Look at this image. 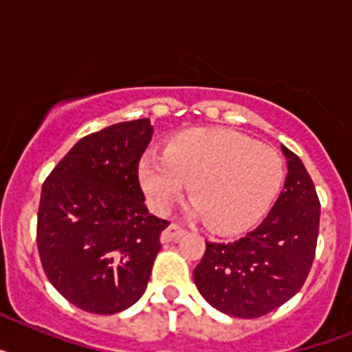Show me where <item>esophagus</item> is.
<instances>
[{
    "label": "esophagus",
    "mask_w": 352,
    "mask_h": 352,
    "mask_svg": "<svg viewBox=\"0 0 352 352\" xmlns=\"http://www.w3.org/2000/svg\"><path fill=\"white\" fill-rule=\"evenodd\" d=\"M185 234H186V231L183 229V227L176 226V223H170L166 231L162 232V241H164V243H169V241H176V239H179L182 236H185Z\"/></svg>",
    "instance_id": "esophagus-1"
}]
</instances>
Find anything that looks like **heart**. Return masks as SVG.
<instances>
[{
	"label": "heart",
	"mask_w": 352,
	"mask_h": 352,
	"mask_svg": "<svg viewBox=\"0 0 352 352\" xmlns=\"http://www.w3.org/2000/svg\"><path fill=\"white\" fill-rule=\"evenodd\" d=\"M138 176L149 208L167 213L190 183L186 213L222 234L248 231L284 185V162L270 146L229 129L176 133L164 153H146Z\"/></svg>",
	"instance_id": "b5f03b06"
}]
</instances>
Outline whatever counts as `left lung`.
Segmentation results:
<instances>
[{
  "instance_id": "left-lung-1",
  "label": "left lung",
  "mask_w": 352,
  "mask_h": 352,
  "mask_svg": "<svg viewBox=\"0 0 352 352\" xmlns=\"http://www.w3.org/2000/svg\"><path fill=\"white\" fill-rule=\"evenodd\" d=\"M287 176L268 217L243 238L217 243L194 270L204 300L220 312L254 319L278 309L305 284L316 256L321 204L303 162L282 146Z\"/></svg>"
}]
</instances>
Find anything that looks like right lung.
Returning <instances> with one entry per match:
<instances>
[{
  "instance_id": "right-lung-1",
  "label": "right lung",
  "mask_w": 352,
  "mask_h": 352,
  "mask_svg": "<svg viewBox=\"0 0 352 352\" xmlns=\"http://www.w3.org/2000/svg\"><path fill=\"white\" fill-rule=\"evenodd\" d=\"M153 138L149 118L80 139L42 186L36 243L49 282L77 309L111 316L144 294L160 234L138 167Z\"/></svg>"
}]
</instances>
